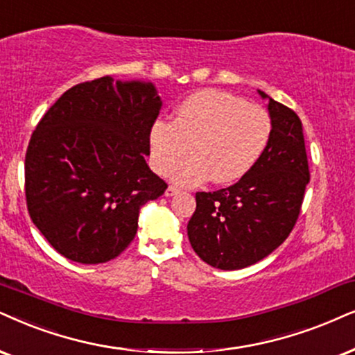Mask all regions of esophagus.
Segmentation results:
<instances>
[{"label":"esophagus","mask_w":355,"mask_h":355,"mask_svg":"<svg viewBox=\"0 0 355 355\" xmlns=\"http://www.w3.org/2000/svg\"><path fill=\"white\" fill-rule=\"evenodd\" d=\"M178 193H180V190H178L177 187H168L167 190H165V196H175L178 195Z\"/></svg>","instance_id":"1"}]
</instances>
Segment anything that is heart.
I'll use <instances>...</instances> for the list:
<instances>
[{
    "label": "heart",
    "mask_w": 355,
    "mask_h": 355,
    "mask_svg": "<svg viewBox=\"0 0 355 355\" xmlns=\"http://www.w3.org/2000/svg\"><path fill=\"white\" fill-rule=\"evenodd\" d=\"M272 139V119L263 107L221 89H200L175 107L173 121H155L149 132L150 164L172 180L195 187L239 182L252 172Z\"/></svg>",
    "instance_id": "1"
}]
</instances>
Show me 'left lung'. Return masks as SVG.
<instances>
[{
  "instance_id": "8db88e82",
  "label": "left lung",
  "mask_w": 355,
  "mask_h": 355,
  "mask_svg": "<svg viewBox=\"0 0 355 355\" xmlns=\"http://www.w3.org/2000/svg\"><path fill=\"white\" fill-rule=\"evenodd\" d=\"M259 95L268 101L272 119L266 154L232 187L196 193V209L187 226L193 250L221 270L252 266L288 237L309 182L302 121L260 89Z\"/></svg>"
}]
</instances>
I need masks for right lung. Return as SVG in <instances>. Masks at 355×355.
Masks as SVG:
<instances>
[{
  "label": "right lung",
  "instance_id": "obj_1",
  "mask_svg": "<svg viewBox=\"0 0 355 355\" xmlns=\"http://www.w3.org/2000/svg\"><path fill=\"white\" fill-rule=\"evenodd\" d=\"M160 107L150 82L101 77L67 89L39 121L26 152V201L58 254L103 263L131 244L139 209L167 190L146 162Z\"/></svg>",
  "mask_w": 355,
  "mask_h": 355
}]
</instances>
